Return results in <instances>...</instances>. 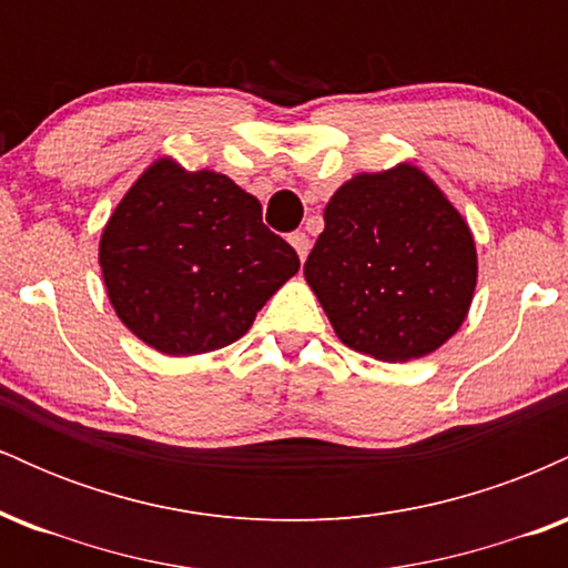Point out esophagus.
I'll return each mask as SVG.
<instances>
[{
    "label": "esophagus",
    "instance_id": "34e87169",
    "mask_svg": "<svg viewBox=\"0 0 568 568\" xmlns=\"http://www.w3.org/2000/svg\"><path fill=\"white\" fill-rule=\"evenodd\" d=\"M288 243L293 245V251L298 253V258H306V253H310V237H306L304 232H293V234H288Z\"/></svg>",
    "mask_w": 568,
    "mask_h": 568
}]
</instances>
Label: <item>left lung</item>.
<instances>
[{
  "label": "left lung",
  "instance_id": "1",
  "mask_svg": "<svg viewBox=\"0 0 568 568\" xmlns=\"http://www.w3.org/2000/svg\"><path fill=\"white\" fill-rule=\"evenodd\" d=\"M304 277L349 349L425 357L470 312L478 253L467 221L410 162L357 173L325 205Z\"/></svg>",
  "mask_w": 568,
  "mask_h": 568
}]
</instances>
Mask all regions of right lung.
Returning <instances> with one entry per match:
<instances>
[{
    "mask_svg": "<svg viewBox=\"0 0 568 568\" xmlns=\"http://www.w3.org/2000/svg\"><path fill=\"white\" fill-rule=\"evenodd\" d=\"M109 302L143 344L171 357L237 342L298 272L262 202L216 171L160 158L139 175L98 245Z\"/></svg>",
    "mask_w": 568,
    "mask_h": 568,
    "instance_id": "add662e5",
    "label": "right lung"
}]
</instances>
